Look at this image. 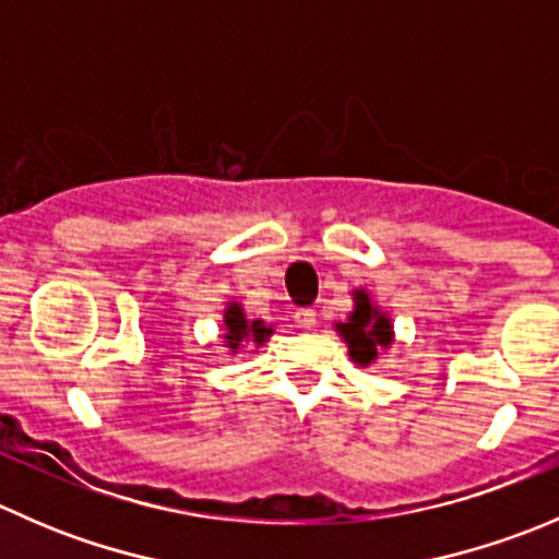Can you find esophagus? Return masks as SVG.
Listing matches in <instances>:
<instances>
[{"label": "esophagus", "instance_id": "34e87169", "mask_svg": "<svg viewBox=\"0 0 559 559\" xmlns=\"http://www.w3.org/2000/svg\"><path fill=\"white\" fill-rule=\"evenodd\" d=\"M295 321H297V326H306V330H311V326H316V311L313 308H302V311L295 313Z\"/></svg>", "mask_w": 559, "mask_h": 559}]
</instances>
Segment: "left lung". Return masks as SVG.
Returning a JSON list of instances; mask_svg holds the SVG:
<instances>
[{"label":"left lung","mask_w":559,"mask_h":559,"mask_svg":"<svg viewBox=\"0 0 559 559\" xmlns=\"http://www.w3.org/2000/svg\"><path fill=\"white\" fill-rule=\"evenodd\" d=\"M352 302L354 308L346 316V321H335L332 326L341 335V341L346 343L348 359L357 368H368L381 354L392 348L394 324L392 316L376 306L373 295L368 289H354Z\"/></svg>","instance_id":"8db88e82"}]
</instances>
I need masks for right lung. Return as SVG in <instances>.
<instances>
[{"label": "right lung", "instance_id": "1", "mask_svg": "<svg viewBox=\"0 0 559 559\" xmlns=\"http://www.w3.org/2000/svg\"><path fill=\"white\" fill-rule=\"evenodd\" d=\"M273 335V326L264 324L262 319H248L246 308L240 300H229L222 313V343L227 354H240L246 346L262 348Z\"/></svg>", "mask_w": 559, "mask_h": 559}]
</instances>
